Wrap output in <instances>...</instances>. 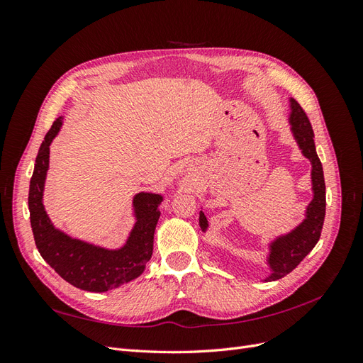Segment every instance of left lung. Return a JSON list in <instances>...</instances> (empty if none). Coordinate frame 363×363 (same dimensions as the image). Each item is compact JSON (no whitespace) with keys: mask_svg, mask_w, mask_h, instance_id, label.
<instances>
[{"mask_svg":"<svg viewBox=\"0 0 363 363\" xmlns=\"http://www.w3.org/2000/svg\"><path fill=\"white\" fill-rule=\"evenodd\" d=\"M291 130L298 144L303 155L312 163V189L313 200L307 206L306 219L294 228L291 233L277 238L269 245L268 263L271 268V276L265 281L279 280L298 267V263L313 250L321 236V230L325 216V183L324 172L320 157L315 151L313 130L311 121L307 118L301 106L295 100H291ZM200 227L203 232L207 228V219L200 212Z\"/></svg>","mask_w":363,"mask_h":363,"instance_id":"left-lung-1","label":"left lung"}]
</instances>
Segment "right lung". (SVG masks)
<instances>
[{"label":"right lung","mask_w":363,"mask_h":363,"mask_svg":"<svg viewBox=\"0 0 363 363\" xmlns=\"http://www.w3.org/2000/svg\"><path fill=\"white\" fill-rule=\"evenodd\" d=\"M62 127V118L54 121L36 156L28 191V208L36 247L48 265L72 286L106 292L139 277L152 255V240L159 221V194L140 192L133 199L136 224L127 242L119 250H107L72 239L54 227L43 208V184L48 171L50 145Z\"/></svg>","instance_id":"add662e5"}]
</instances>
